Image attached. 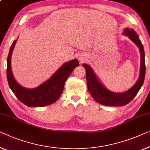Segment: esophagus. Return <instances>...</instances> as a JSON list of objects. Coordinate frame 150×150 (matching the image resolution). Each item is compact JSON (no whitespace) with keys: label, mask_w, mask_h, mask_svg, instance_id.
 <instances>
[{"label":"esophagus","mask_w":150,"mask_h":150,"mask_svg":"<svg viewBox=\"0 0 150 150\" xmlns=\"http://www.w3.org/2000/svg\"><path fill=\"white\" fill-rule=\"evenodd\" d=\"M79 61L81 62H83L85 61V58L83 57H79Z\"/></svg>","instance_id":"esophagus-1"}]
</instances>
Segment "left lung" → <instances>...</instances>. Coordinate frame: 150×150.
Returning <instances> with one entry per match:
<instances>
[{"mask_svg":"<svg viewBox=\"0 0 150 150\" xmlns=\"http://www.w3.org/2000/svg\"><path fill=\"white\" fill-rule=\"evenodd\" d=\"M123 35L128 37L138 47L140 52L141 62L139 77L137 81L130 89L122 93H116L109 90L104 86L89 64L86 63L82 64L86 69L87 85L89 93L98 103L105 106H122L129 103L137 95L144 82L146 64L144 46L137 33L133 29L125 28L123 31Z\"/></svg>","mask_w":150,"mask_h":150,"instance_id":"8db88e82","label":"left lung"}]
</instances>
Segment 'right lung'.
<instances>
[{
  "label": "right lung",
  "instance_id": "obj_1",
  "mask_svg": "<svg viewBox=\"0 0 150 150\" xmlns=\"http://www.w3.org/2000/svg\"><path fill=\"white\" fill-rule=\"evenodd\" d=\"M17 39L13 41L7 58L6 77L11 89L19 101L29 107H43L54 103L62 94L69 76L79 66L78 60L64 62L48 80L36 88H26L16 81L11 68V57Z\"/></svg>",
  "mask_w": 150,
  "mask_h": 150
}]
</instances>
